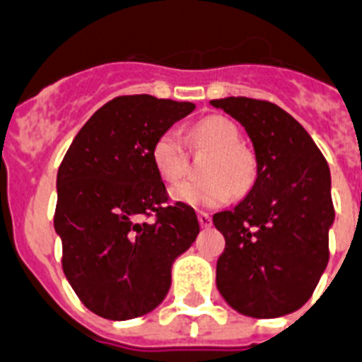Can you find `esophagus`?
<instances>
[{"mask_svg":"<svg viewBox=\"0 0 362 362\" xmlns=\"http://www.w3.org/2000/svg\"><path fill=\"white\" fill-rule=\"evenodd\" d=\"M198 218L199 223H202V228H211V226H213V218H211V214L198 213Z\"/></svg>","mask_w":362,"mask_h":362,"instance_id":"obj_1","label":"esophagus"}]
</instances>
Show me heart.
<instances>
[{
	"instance_id": "obj_1",
	"label": "heart",
	"mask_w": 362,
	"mask_h": 362,
	"mask_svg": "<svg viewBox=\"0 0 362 362\" xmlns=\"http://www.w3.org/2000/svg\"><path fill=\"white\" fill-rule=\"evenodd\" d=\"M188 140L196 148L211 149L203 164V179H190L172 188L175 202L190 207L211 209L228 202L235 194L246 192L257 175L255 155L240 144L237 125L223 116H209L194 125ZM151 160L160 177L175 183L187 174L188 149L181 131L168 127L155 139Z\"/></svg>"
}]
</instances>
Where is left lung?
<instances>
[{
	"label": "left lung",
	"mask_w": 362,
	"mask_h": 362,
	"mask_svg": "<svg viewBox=\"0 0 362 362\" xmlns=\"http://www.w3.org/2000/svg\"><path fill=\"white\" fill-rule=\"evenodd\" d=\"M211 103L244 125L257 159L246 198L213 216L226 237L218 291L233 309L253 318L294 313L313 296L329 261L335 209L327 160L276 103L242 95Z\"/></svg>",
	"instance_id": "left-lung-1"
}]
</instances>
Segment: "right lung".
I'll return each mask as SVG.
<instances>
[{
	"mask_svg": "<svg viewBox=\"0 0 362 362\" xmlns=\"http://www.w3.org/2000/svg\"><path fill=\"white\" fill-rule=\"evenodd\" d=\"M196 109L190 101L118 95L95 110L57 174L62 270L86 309L109 320L153 310L172 262L199 233L187 203H170L151 160L155 139Z\"/></svg>",
	"mask_w": 362,
	"mask_h": 362,
	"instance_id": "obj_1",
	"label": "right lung"
}]
</instances>
